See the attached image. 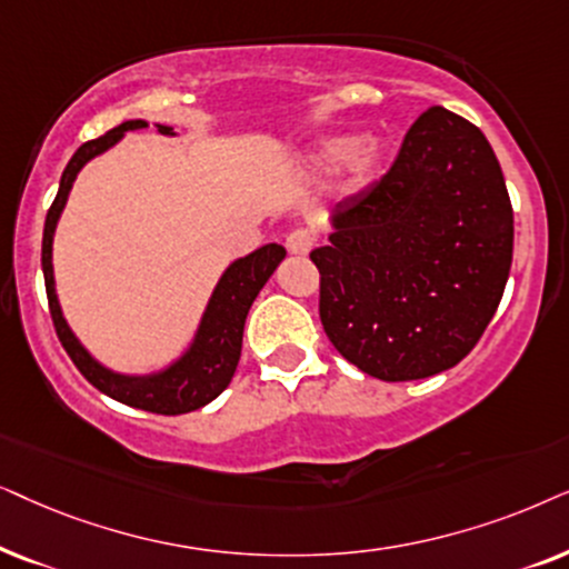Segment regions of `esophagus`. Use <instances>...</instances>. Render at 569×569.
<instances>
[{"label":"esophagus","mask_w":569,"mask_h":569,"mask_svg":"<svg viewBox=\"0 0 569 569\" xmlns=\"http://www.w3.org/2000/svg\"><path fill=\"white\" fill-rule=\"evenodd\" d=\"M315 233L307 231V229H297L291 231L289 237H286V249H289L291 254H309L315 247Z\"/></svg>","instance_id":"obj_1"}]
</instances>
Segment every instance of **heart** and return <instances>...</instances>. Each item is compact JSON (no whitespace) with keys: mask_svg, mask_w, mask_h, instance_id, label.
Listing matches in <instances>:
<instances>
[{"mask_svg":"<svg viewBox=\"0 0 569 569\" xmlns=\"http://www.w3.org/2000/svg\"><path fill=\"white\" fill-rule=\"evenodd\" d=\"M380 146L375 140H361L359 134H336L328 138L312 156V169L322 177L351 169L356 179H367L380 163Z\"/></svg>","mask_w":569,"mask_h":569,"instance_id":"1","label":"heart"}]
</instances>
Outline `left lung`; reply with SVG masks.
Returning a JSON list of instances; mask_svg holds the SVG:
<instances>
[{
	"instance_id": "8db88e82",
	"label": "left lung",
	"mask_w": 569,
	"mask_h": 569,
	"mask_svg": "<svg viewBox=\"0 0 569 569\" xmlns=\"http://www.w3.org/2000/svg\"><path fill=\"white\" fill-rule=\"evenodd\" d=\"M312 249L320 320L338 353L385 382L423 380L471 353L512 264V206L479 127L431 106L380 181L330 213Z\"/></svg>"
}]
</instances>
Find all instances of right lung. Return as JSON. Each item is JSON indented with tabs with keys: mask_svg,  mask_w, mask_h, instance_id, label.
<instances>
[{
	"mask_svg": "<svg viewBox=\"0 0 569 569\" xmlns=\"http://www.w3.org/2000/svg\"><path fill=\"white\" fill-rule=\"evenodd\" d=\"M146 119H130L121 121L119 127H113L103 134V138L90 140L86 146L74 150V156L67 163L59 181V192L51 202L47 223H43V244H41V268L43 280H47V297L51 320H54L57 336L62 340L64 351L70 353L74 367L80 369L82 377L119 403L140 408V411L150 413H163V416H179L197 411V408L208 406L210 400H216L221 392L229 388L233 372H237V363L241 356V336H244V322L249 315V307L257 299V293L268 278L276 272L280 260L286 257V249L280 244H264L247 257L233 260L229 268L223 270L221 280L216 283L213 297H210L202 320L197 325V332L192 343L187 346V351L173 359L169 367L158 369L150 375H121L113 369L103 367L86 346L80 343L78 336L67 325L62 307L57 299V286H54V264H51V247H54V231L59 223V216L67 206V197L78 179V173L88 161H93L96 156L106 153V150L117 146L127 132L146 130ZM156 130L161 134H177L173 127L156 124Z\"/></svg>",
	"mask_w": 569,
	"mask_h": 569,
	"instance_id": "right-lung-1",
	"label": "right lung"
}]
</instances>
